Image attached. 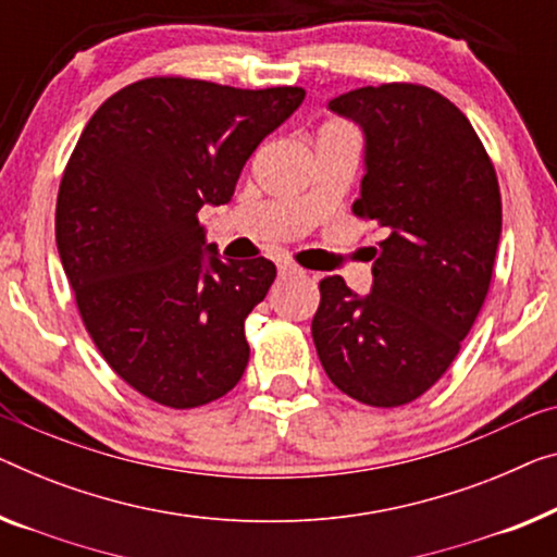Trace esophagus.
<instances>
[{
	"instance_id": "34e87169",
	"label": "esophagus",
	"mask_w": 557,
	"mask_h": 557,
	"mask_svg": "<svg viewBox=\"0 0 557 557\" xmlns=\"http://www.w3.org/2000/svg\"><path fill=\"white\" fill-rule=\"evenodd\" d=\"M280 275L282 277H305L307 272L302 268H297V264H293V262H282L280 264Z\"/></svg>"
}]
</instances>
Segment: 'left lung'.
<instances>
[{"mask_svg": "<svg viewBox=\"0 0 557 557\" xmlns=\"http://www.w3.org/2000/svg\"><path fill=\"white\" fill-rule=\"evenodd\" d=\"M364 137L352 212L385 230L360 297L320 282L312 339L327 377L372 408H397L450 368L493 280L503 230L495 168L468 117L420 85L360 87L330 99Z\"/></svg>", "mask_w": 557, "mask_h": 557, "instance_id": "1", "label": "left lung"}]
</instances>
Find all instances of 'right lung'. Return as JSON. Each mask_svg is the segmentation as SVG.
<instances>
[{
  "label": "right lung",
  "instance_id": "obj_1",
  "mask_svg": "<svg viewBox=\"0 0 557 557\" xmlns=\"http://www.w3.org/2000/svg\"><path fill=\"white\" fill-rule=\"evenodd\" d=\"M302 87L149 77L92 114L57 195V250L107 364L174 410L218 400L250 360L245 320L277 277L225 260L197 212L227 205L245 162Z\"/></svg>",
  "mask_w": 557,
  "mask_h": 557
}]
</instances>
